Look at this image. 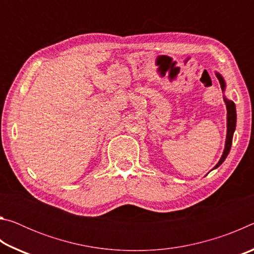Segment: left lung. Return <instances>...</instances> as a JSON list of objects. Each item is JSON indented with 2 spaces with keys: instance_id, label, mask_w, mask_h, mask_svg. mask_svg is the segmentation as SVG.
I'll list each match as a JSON object with an SVG mask.
<instances>
[{
  "instance_id": "8db88e82",
  "label": "left lung",
  "mask_w": 254,
  "mask_h": 254,
  "mask_svg": "<svg viewBox=\"0 0 254 254\" xmlns=\"http://www.w3.org/2000/svg\"><path fill=\"white\" fill-rule=\"evenodd\" d=\"M216 77L217 79L220 80V84H221V87L223 91H225V80L223 77L221 76V74H218L216 72ZM224 102H225V105H226V110H227V132H226V140H225V147H224V151H223L222 157L220 159V161L217 162V165L214 167L213 169H216L217 167H220L224 160L227 157V154H229L230 150H231V145H232V140H233V134H234V131H235V127H236V109H235V104L233 101H230L227 100L226 97H224Z\"/></svg>"
}]
</instances>
